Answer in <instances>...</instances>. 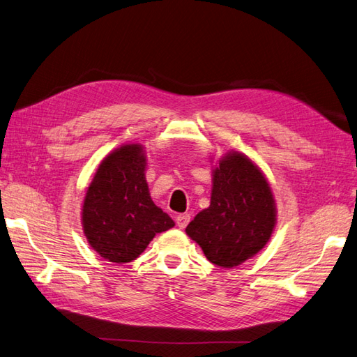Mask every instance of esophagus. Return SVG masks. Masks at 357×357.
<instances>
[{"instance_id":"esophagus-1","label":"esophagus","mask_w":357,"mask_h":357,"mask_svg":"<svg viewBox=\"0 0 357 357\" xmlns=\"http://www.w3.org/2000/svg\"><path fill=\"white\" fill-rule=\"evenodd\" d=\"M190 222V215L189 214H178L176 218V223L180 229H185L188 223Z\"/></svg>"}]
</instances>
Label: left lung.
<instances>
[{"instance_id": "1", "label": "left lung", "mask_w": 357, "mask_h": 357, "mask_svg": "<svg viewBox=\"0 0 357 357\" xmlns=\"http://www.w3.org/2000/svg\"><path fill=\"white\" fill-rule=\"evenodd\" d=\"M275 226V204L262 171L247 156L226 155L213 171L210 207L186 228L205 257L232 268L262 250Z\"/></svg>"}]
</instances>
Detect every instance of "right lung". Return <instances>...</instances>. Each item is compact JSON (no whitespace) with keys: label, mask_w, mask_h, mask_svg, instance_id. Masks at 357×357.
<instances>
[{"label":"right lung","mask_w":357,"mask_h":357,"mask_svg":"<svg viewBox=\"0 0 357 357\" xmlns=\"http://www.w3.org/2000/svg\"><path fill=\"white\" fill-rule=\"evenodd\" d=\"M142 146L126 144L107 156L86 192L83 231L93 250L116 264L131 262L153 236L174 222L150 198Z\"/></svg>","instance_id":"obj_1"}]
</instances>
